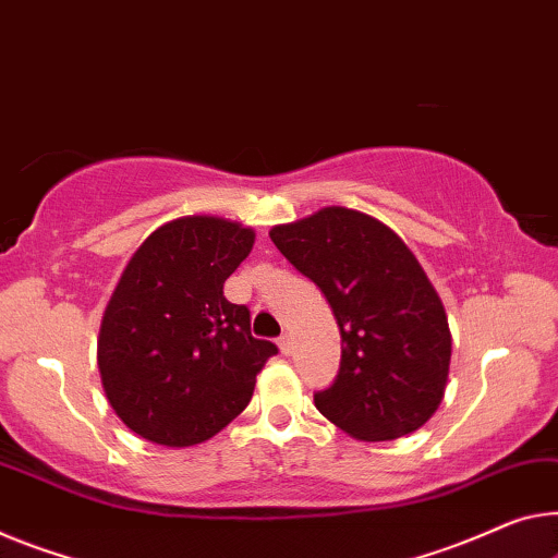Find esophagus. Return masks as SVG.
Masks as SVG:
<instances>
[{
  "label": "esophagus",
  "mask_w": 558,
  "mask_h": 558,
  "mask_svg": "<svg viewBox=\"0 0 558 558\" xmlns=\"http://www.w3.org/2000/svg\"><path fill=\"white\" fill-rule=\"evenodd\" d=\"M277 344H279L281 354H284V356H291V354H294V339H291L289 333H284V337H279Z\"/></svg>",
  "instance_id": "esophagus-1"
}]
</instances>
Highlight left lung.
Instances as JSON below:
<instances>
[{
    "label": "left lung",
    "mask_w": 558,
    "mask_h": 558,
    "mask_svg": "<svg viewBox=\"0 0 558 558\" xmlns=\"http://www.w3.org/2000/svg\"><path fill=\"white\" fill-rule=\"evenodd\" d=\"M277 250L327 296L341 366L314 404L359 441L424 426L449 381L447 308L397 231L364 211L322 207L269 231Z\"/></svg>",
    "instance_id": "obj_1"
}]
</instances>
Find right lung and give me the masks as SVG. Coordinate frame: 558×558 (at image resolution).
Listing matches in <instances>:
<instances>
[{
  "instance_id": "right-lung-1",
  "label": "right lung",
  "mask_w": 558,
  "mask_h": 558,
  "mask_svg": "<svg viewBox=\"0 0 558 558\" xmlns=\"http://www.w3.org/2000/svg\"><path fill=\"white\" fill-rule=\"evenodd\" d=\"M254 229L214 214L165 221L140 244L105 306L97 337L101 387L136 436L169 449L209 441L252 401L277 354L254 339L250 308L225 281Z\"/></svg>"
}]
</instances>
